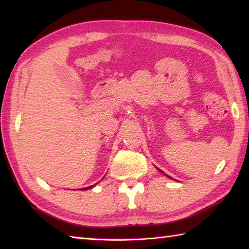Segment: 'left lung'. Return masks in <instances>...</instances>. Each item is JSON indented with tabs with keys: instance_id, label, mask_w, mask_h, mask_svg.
Instances as JSON below:
<instances>
[{
	"instance_id": "left-lung-1",
	"label": "left lung",
	"mask_w": 249,
	"mask_h": 249,
	"mask_svg": "<svg viewBox=\"0 0 249 249\" xmlns=\"http://www.w3.org/2000/svg\"><path fill=\"white\" fill-rule=\"evenodd\" d=\"M158 170H159V171H160V172H162V171H161V170H160V169H158ZM162 174H163V172H162Z\"/></svg>"
}]
</instances>
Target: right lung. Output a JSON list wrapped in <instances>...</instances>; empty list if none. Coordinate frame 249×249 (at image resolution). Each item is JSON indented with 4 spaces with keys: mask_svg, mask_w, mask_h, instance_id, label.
Returning <instances> with one entry per match:
<instances>
[{
    "mask_svg": "<svg viewBox=\"0 0 249 249\" xmlns=\"http://www.w3.org/2000/svg\"><path fill=\"white\" fill-rule=\"evenodd\" d=\"M92 187H93V185H91V187H88V188H84V189H83V190H88V189H91Z\"/></svg>",
    "mask_w": 249,
    "mask_h": 249,
    "instance_id": "1",
    "label": "right lung"
}]
</instances>
